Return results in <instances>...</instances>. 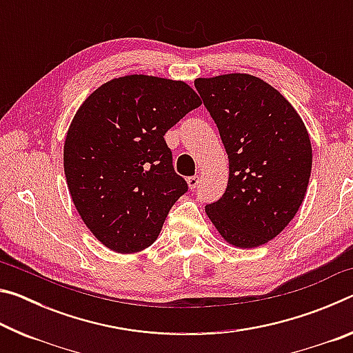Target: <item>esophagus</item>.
Returning <instances> with one entry per match:
<instances>
[{"label": "esophagus", "instance_id": "obj_1", "mask_svg": "<svg viewBox=\"0 0 353 353\" xmlns=\"http://www.w3.org/2000/svg\"><path fill=\"white\" fill-rule=\"evenodd\" d=\"M199 182H201L199 176H191V177H188V187H190L191 190H194L196 187H198Z\"/></svg>", "mask_w": 353, "mask_h": 353}]
</instances>
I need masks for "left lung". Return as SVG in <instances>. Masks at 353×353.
<instances>
[{"label": "left lung", "instance_id": "1", "mask_svg": "<svg viewBox=\"0 0 353 353\" xmlns=\"http://www.w3.org/2000/svg\"><path fill=\"white\" fill-rule=\"evenodd\" d=\"M194 87L229 157L227 188L205 212L225 241L256 248L288 225L305 198L308 132L294 107L259 77L223 74Z\"/></svg>", "mask_w": 353, "mask_h": 353}]
</instances>
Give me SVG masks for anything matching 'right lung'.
<instances>
[{"label": "right lung", "instance_id": "obj_1", "mask_svg": "<svg viewBox=\"0 0 353 353\" xmlns=\"http://www.w3.org/2000/svg\"><path fill=\"white\" fill-rule=\"evenodd\" d=\"M199 105L185 82L132 74L101 85L79 107L63 168L77 212L104 246L132 254L157 240L188 191L163 135Z\"/></svg>", "mask_w": 353, "mask_h": 353}]
</instances>
